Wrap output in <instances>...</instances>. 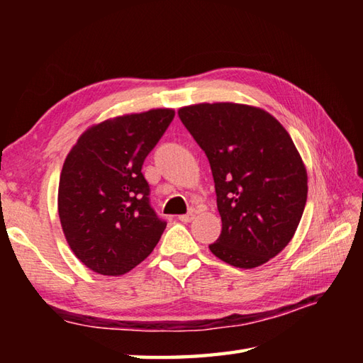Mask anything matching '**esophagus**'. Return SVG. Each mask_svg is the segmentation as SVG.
<instances>
[{
	"label": "esophagus",
	"instance_id": "obj_1",
	"mask_svg": "<svg viewBox=\"0 0 363 363\" xmlns=\"http://www.w3.org/2000/svg\"><path fill=\"white\" fill-rule=\"evenodd\" d=\"M179 221H182V223H190L191 220L195 218V212L194 211H190V212H187V213H184V215H179Z\"/></svg>",
	"mask_w": 363,
	"mask_h": 363
}]
</instances>
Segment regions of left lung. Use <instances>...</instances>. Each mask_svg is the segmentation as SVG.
Masks as SVG:
<instances>
[{"instance_id": "8db88e82", "label": "left lung", "mask_w": 363, "mask_h": 363, "mask_svg": "<svg viewBox=\"0 0 363 363\" xmlns=\"http://www.w3.org/2000/svg\"><path fill=\"white\" fill-rule=\"evenodd\" d=\"M209 159L221 234L211 251L237 268H254L291 240L307 199V173L287 130L268 112L234 103L179 109Z\"/></svg>"}]
</instances>
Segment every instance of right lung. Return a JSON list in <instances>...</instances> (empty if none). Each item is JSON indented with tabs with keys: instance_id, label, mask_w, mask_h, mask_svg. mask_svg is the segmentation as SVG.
<instances>
[{
	"instance_id": "add662e5",
	"label": "right lung",
	"mask_w": 363,
	"mask_h": 363,
	"mask_svg": "<svg viewBox=\"0 0 363 363\" xmlns=\"http://www.w3.org/2000/svg\"><path fill=\"white\" fill-rule=\"evenodd\" d=\"M172 109L123 115L87 129L59 181V218L74 256L104 276L130 272L156 248L167 221L150 203L142 167Z\"/></svg>"
}]
</instances>
